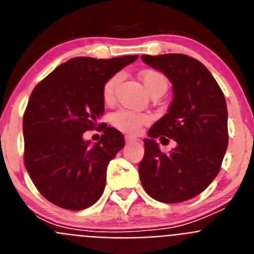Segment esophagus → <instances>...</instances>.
<instances>
[{
  "instance_id": "1",
  "label": "esophagus",
  "mask_w": 254,
  "mask_h": 254,
  "mask_svg": "<svg viewBox=\"0 0 254 254\" xmlns=\"http://www.w3.org/2000/svg\"><path fill=\"white\" fill-rule=\"evenodd\" d=\"M125 140H126V142H134V141H137V138L132 137V136H126Z\"/></svg>"
}]
</instances>
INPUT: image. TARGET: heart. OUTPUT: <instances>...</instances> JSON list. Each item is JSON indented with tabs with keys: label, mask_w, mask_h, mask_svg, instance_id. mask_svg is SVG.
Instances as JSON below:
<instances>
[{
	"label": "heart",
	"mask_w": 254,
	"mask_h": 254,
	"mask_svg": "<svg viewBox=\"0 0 254 254\" xmlns=\"http://www.w3.org/2000/svg\"><path fill=\"white\" fill-rule=\"evenodd\" d=\"M141 82H142L145 90L149 94L155 93V91H160L165 93L168 89V80L167 77L161 72L156 69H143L141 71L140 75ZM121 76L114 75L111 78H108L107 82L103 87V98L105 102H112L114 98V91L116 86L120 81ZM149 121V117L146 114L137 113V112L127 111V109H120V111L114 112L111 117L112 125L118 128L120 131L126 132L129 134H136L141 129V126Z\"/></svg>",
	"instance_id": "heart-1"
}]
</instances>
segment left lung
Here are the masks:
<instances>
[{
  "mask_svg": "<svg viewBox=\"0 0 254 254\" xmlns=\"http://www.w3.org/2000/svg\"><path fill=\"white\" fill-rule=\"evenodd\" d=\"M141 58L173 84L168 113L143 140L141 183L156 201L183 202L205 190L220 172L229 138L225 96L210 71L194 58L178 53ZM158 137L173 138L177 146L163 154Z\"/></svg>",
  "mask_w": 254,
  "mask_h": 254,
  "instance_id": "1",
  "label": "left lung"
}]
</instances>
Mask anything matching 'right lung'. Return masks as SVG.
<instances>
[{
	"instance_id": "add662e5",
	"label": "right lung",
	"mask_w": 254,
	"mask_h": 254,
	"mask_svg": "<svg viewBox=\"0 0 254 254\" xmlns=\"http://www.w3.org/2000/svg\"><path fill=\"white\" fill-rule=\"evenodd\" d=\"M137 58H71L34 87L22 120L24 163L49 202L84 210L103 194L108 164L125 146V137L103 123L98 126L102 138L93 146L82 136L96 128L104 113L103 87L108 78Z\"/></svg>"
}]
</instances>
